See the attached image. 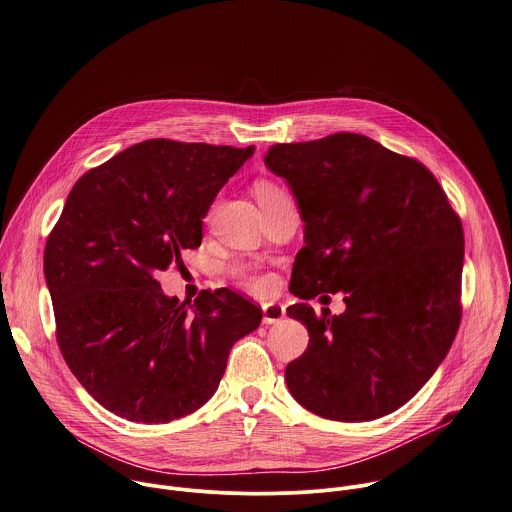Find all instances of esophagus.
I'll list each match as a JSON object with an SVG mask.
<instances>
[{
  "mask_svg": "<svg viewBox=\"0 0 512 512\" xmlns=\"http://www.w3.org/2000/svg\"><path fill=\"white\" fill-rule=\"evenodd\" d=\"M262 312H264V322L266 324H274V322H280L284 316H286V310H284V306H280V304H264L262 306Z\"/></svg>",
  "mask_w": 512,
  "mask_h": 512,
  "instance_id": "1",
  "label": "esophagus"
}]
</instances>
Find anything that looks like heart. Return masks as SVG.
Returning <instances> with one entry per match:
<instances>
[{
	"label": "heart",
	"instance_id": "b5f03b06",
	"mask_svg": "<svg viewBox=\"0 0 512 512\" xmlns=\"http://www.w3.org/2000/svg\"><path fill=\"white\" fill-rule=\"evenodd\" d=\"M254 194H256V198H258L260 206L288 196L278 184H272V182H258L256 188H254ZM232 274H234L236 278H240L242 284H244L246 288H250L252 292H266V290L270 288V284H272L268 276H262V274L254 272L250 266H244V264H236V266L232 268Z\"/></svg>",
	"mask_w": 512,
	"mask_h": 512
}]
</instances>
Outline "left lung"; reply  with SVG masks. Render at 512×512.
Here are the masks:
<instances>
[{
  "label": "left lung",
  "mask_w": 512,
  "mask_h": 512,
  "mask_svg": "<svg viewBox=\"0 0 512 512\" xmlns=\"http://www.w3.org/2000/svg\"><path fill=\"white\" fill-rule=\"evenodd\" d=\"M264 164L296 196L306 246L290 292H344V314L288 308L308 348L286 366L292 396L310 412L364 422L406 404L434 374L460 324V218L426 166L340 132L276 144ZM324 298V296H322Z\"/></svg>",
  "instance_id": "left-lung-1"
}]
</instances>
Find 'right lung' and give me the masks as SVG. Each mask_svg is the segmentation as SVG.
<instances>
[{
	"label": "right lung",
	"instance_id": "right-lung-1",
	"mask_svg": "<svg viewBox=\"0 0 512 512\" xmlns=\"http://www.w3.org/2000/svg\"><path fill=\"white\" fill-rule=\"evenodd\" d=\"M252 154L148 140L74 184L44 272L62 356L110 412L146 424L192 414L216 392L232 346L260 326L262 310L228 288L190 304L156 280L184 268L216 194Z\"/></svg>",
	"mask_w": 512,
	"mask_h": 512
}]
</instances>
